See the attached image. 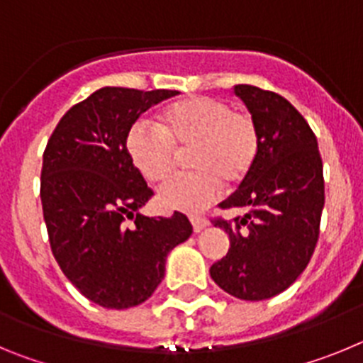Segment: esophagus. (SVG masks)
<instances>
[{
  "instance_id": "esophagus-1",
  "label": "esophagus",
  "mask_w": 363,
  "mask_h": 363,
  "mask_svg": "<svg viewBox=\"0 0 363 363\" xmlns=\"http://www.w3.org/2000/svg\"><path fill=\"white\" fill-rule=\"evenodd\" d=\"M191 223L194 233H200V230H203L205 227L209 225V221L205 220V218H198V216H191Z\"/></svg>"
}]
</instances>
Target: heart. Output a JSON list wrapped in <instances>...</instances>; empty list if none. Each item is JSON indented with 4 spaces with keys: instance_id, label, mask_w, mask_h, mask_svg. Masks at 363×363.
Returning <instances> with one entry per match:
<instances>
[{
    "instance_id": "1",
    "label": "heart",
    "mask_w": 363,
    "mask_h": 363,
    "mask_svg": "<svg viewBox=\"0 0 363 363\" xmlns=\"http://www.w3.org/2000/svg\"><path fill=\"white\" fill-rule=\"evenodd\" d=\"M192 171L160 189L162 207L201 213L218 198L221 184L240 185L251 174L259 152L255 120L209 96H191L167 105L156 116V129L134 123L125 136V150L138 174L162 184L174 172L178 152L187 150Z\"/></svg>"
}]
</instances>
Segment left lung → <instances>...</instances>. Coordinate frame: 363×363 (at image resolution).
<instances>
[{
	"instance_id": "1",
	"label": "left lung",
	"mask_w": 363,
	"mask_h": 363,
	"mask_svg": "<svg viewBox=\"0 0 363 363\" xmlns=\"http://www.w3.org/2000/svg\"><path fill=\"white\" fill-rule=\"evenodd\" d=\"M234 94L258 127L259 152L251 174L220 203L243 207L245 216L213 220L230 247L211 278L240 300L258 301L287 289L309 264L325 201L323 165L316 136L287 99L252 85H236Z\"/></svg>"
}]
</instances>
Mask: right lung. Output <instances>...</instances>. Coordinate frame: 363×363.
<instances>
[{
	"instance_id": "add662e5",
	"label": "right lung",
	"mask_w": 363,
	"mask_h": 363,
	"mask_svg": "<svg viewBox=\"0 0 363 363\" xmlns=\"http://www.w3.org/2000/svg\"><path fill=\"white\" fill-rule=\"evenodd\" d=\"M176 94L104 86L65 112L45 147L40 194L52 255L70 284L107 309L152 296L167 255L192 234L182 213L140 214L154 192L125 150L134 121Z\"/></svg>"
}]
</instances>
